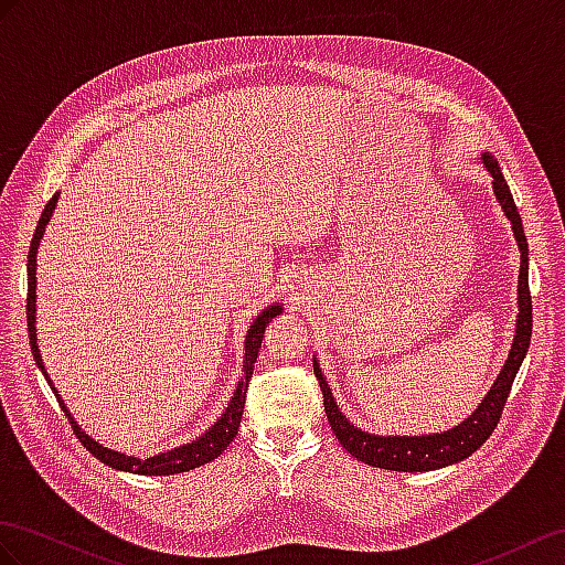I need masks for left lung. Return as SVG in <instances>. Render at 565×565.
Wrapping results in <instances>:
<instances>
[{
    "mask_svg": "<svg viewBox=\"0 0 565 565\" xmlns=\"http://www.w3.org/2000/svg\"><path fill=\"white\" fill-rule=\"evenodd\" d=\"M480 162L491 177V188H494L497 202L501 205L505 220L511 222L513 236H515L518 250H520L515 337L511 343L509 358H505V363L499 372V377L494 380V384H491V388L482 398L480 406H477L472 411V415L466 417L460 425L446 429V431L423 434V437H398V434L396 437L394 434H388V437H380V434H370L365 429H360L341 413V408L334 401V394H331V388L327 384V377H324L320 363H317V358H312L315 377L320 380V388L324 396V411H327L331 429H334L337 439L341 441L345 451H349L353 458L367 462V466H372V468H384V470H396V472H427V470L454 466V462L472 456L499 425L501 411L511 394V384L527 355L530 337H532V298H530V284H527V238L523 231V220H520L518 207H515L513 195H511V188H509V183H505L494 154L482 152Z\"/></svg>",
    "mask_w": 565,
    "mask_h": 565,
    "instance_id": "1",
    "label": "left lung"
}]
</instances>
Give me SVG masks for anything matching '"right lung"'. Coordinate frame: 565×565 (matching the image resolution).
<instances>
[{"mask_svg":"<svg viewBox=\"0 0 565 565\" xmlns=\"http://www.w3.org/2000/svg\"><path fill=\"white\" fill-rule=\"evenodd\" d=\"M56 200H60V193H54L52 200L45 205L40 214V222L35 226V234L31 241V253H28V306H25V317H28V337H31V351L35 358V365L40 367V372L45 374V380L52 388V394L60 401V406L64 411V415L68 417L71 427L78 434L81 444L88 448V451L97 458L103 460L105 466L114 468V470H124V472H134V475H177V472H188L198 466H205V462L214 460L216 456H222V451H226V446L234 441L238 425H241V417H243V406H245V392H248V382L253 377V367H255V360L259 349H263V334L267 324L274 320V317L281 315V302H271L263 312H259L248 334H245V353H243V377L238 382V386L234 388V396H231L228 406L224 408L222 417L216 420L210 429H205V434H200L193 441H188L183 446L171 448V451H162L157 456L150 458H138V456H126L121 451H114V448H107L99 441H95L90 434H85V429L76 423V417L71 415V411L66 408V403L62 401V394L56 392V386L52 384L50 374L45 370V363H42V355H40V345H38V329H35V288H38V248H40V241L45 236V228L52 220V212L56 207Z\"/></svg>","mask_w":565,"mask_h":565,"instance_id":"obj_1","label":"right lung"}]
</instances>
